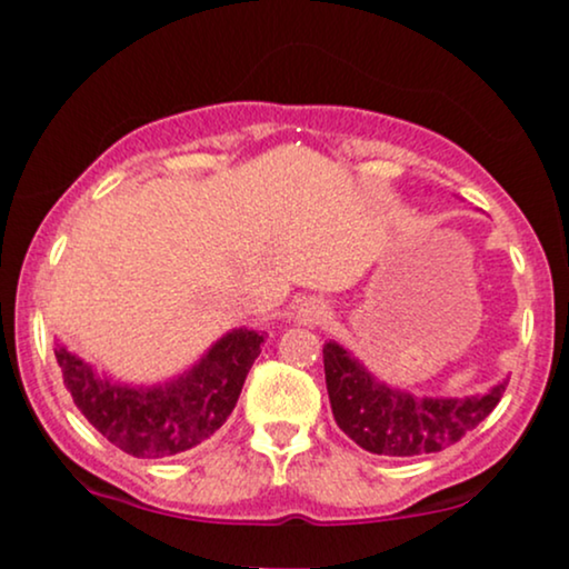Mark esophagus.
Here are the masks:
<instances>
[{
	"label": "esophagus",
	"mask_w": 569,
	"mask_h": 569,
	"mask_svg": "<svg viewBox=\"0 0 569 569\" xmlns=\"http://www.w3.org/2000/svg\"><path fill=\"white\" fill-rule=\"evenodd\" d=\"M293 318H297V323L302 326H316L329 318V307H326L321 299H302V302L297 305Z\"/></svg>",
	"instance_id": "34e87169"
}]
</instances>
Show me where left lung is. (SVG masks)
Here are the masks:
<instances>
[{"mask_svg": "<svg viewBox=\"0 0 569 569\" xmlns=\"http://www.w3.org/2000/svg\"><path fill=\"white\" fill-rule=\"evenodd\" d=\"M323 369L337 426L358 447L385 457L441 452L489 417L508 385L502 380L481 396L420 398L385 385L337 342L323 345Z\"/></svg>", "mask_w": 569, "mask_h": 569, "instance_id": "left-lung-1", "label": "left lung"}]
</instances>
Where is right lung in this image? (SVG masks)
Wrapping results in <instances>:
<instances>
[{"mask_svg":"<svg viewBox=\"0 0 569 569\" xmlns=\"http://www.w3.org/2000/svg\"><path fill=\"white\" fill-rule=\"evenodd\" d=\"M262 342L253 329L227 331L192 369L149 388L101 377L61 342L56 358L77 409L103 439L133 457H171L224 426Z\"/></svg>","mask_w":569,"mask_h":569,"instance_id":"obj_1","label":"right lung"}]
</instances>
